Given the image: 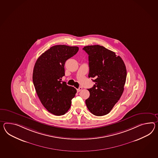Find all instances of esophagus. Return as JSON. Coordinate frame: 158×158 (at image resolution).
Segmentation results:
<instances>
[{"label":"esophagus","instance_id":"obj_1","mask_svg":"<svg viewBox=\"0 0 158 158\" xmlns=\"http://www.w3.org/2000/svg\"><path fill=\"white\" fill-rule=\"evenodd\" d=\"M83 89V88H82V87H79V89H77V92H80V91H81V89Z\"/></svg>","mask_w":158,"mask_h":158}]
</instances>
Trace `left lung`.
<instances>
[{
    "instance_id": "8db88e82",
    "label": "left lung",
    "mask_w": 158,
    "mask_h": 158,
    "mask_svg": "<svg viewBox=\"0 0 158 158\" xmlns=\"http://www.w3.org/2000/svg\"><path fill=\"white\" fill-rule=\"evenodd\" d=\"M89 55V77L95 83L88 89L90 95L85 104L94 115L108 114L119 100L127 77L124 63L119 56L103 46L94 45L83 48Z\"/></svg>"
}]
</instances>
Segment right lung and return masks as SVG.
Segmentation results:
<instances>
[{
  "label": "right lung",
  "instance_id": "obj_1",
  "mask_svg": "<svg viewBox=\"0 0 158 158\" xmlns=\"http://www.w3.org/2000/svg\"><path fill=\"white\" fill-rule=\"evenodd\" d=\"M79 47L56 45L43 53L35 63L32 81L36 94L43 106L55 115L65 114L77 89L62 81L64 64L77 54Z\"/></svg>",
  "mask_w": 158,
  "mask_h": 158
}]
</instances>
